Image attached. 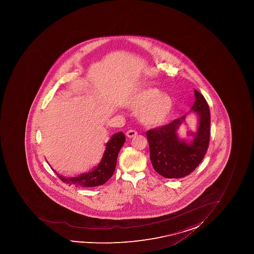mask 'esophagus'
<instances>
[{"label": "esophagus", "instance_id": "esophagus-1", "mask_svg": "<svg viewBox=\"0 0 254 254\" xmlns=\"http://www.w3.org/2000/svg\"><path fill=\"white\" fill-rule=\"evenodd\" d=\"M127 136L131 138V137H134V136H136L137 132H136L135 130H128V131H127Z\"/></svg>", "mask_w": 254, "mask_h": 254}]
</instances>
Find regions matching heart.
Wrapping results in <instances>:
<instances>
[{"label":"heart","instance_id":"heart-1","mask_svg":"<svg viewBox=\"0 0 254 254\" xmlns=\"http://www.w3.org/2000/svg\"><path fill=\"white\" fill-rule=\"evenodd\" d=\"M130 107L141 109L140 119L147 126H157L168 118L173 108V102L166 93H161L156 88H145L134 94L130 101Z\"/></svg>","mask_w":254,"mask_h":254}]
</instances>
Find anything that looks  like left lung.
<instances>
[{
    "label": "left lung",
    "instance_id": "1",
    "mask_svg": "<svg viewBox=\"0 0 254 254\" xmlns=\"http://www.w3.org/2000/svg\"><path fill=\"white\" fill-rule=\"evenodd\" d=\"M195 101L191 108L198 117V130L190 132L193 141L180 140L177 130L186 115L167 125L149 130L146 137L153 168L165 178L178 179L188 176L200 164L208 150L210 139V112L205 98L194 90Z\"/></svg>",
    "mask_w": 254,
    "mask_h": 254
}]
</instances>
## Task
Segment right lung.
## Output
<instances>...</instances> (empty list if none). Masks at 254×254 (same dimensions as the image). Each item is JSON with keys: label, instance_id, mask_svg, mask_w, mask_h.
<instances>
[{"label": "right lung", "instance_id": "right-lung-1", "mask_svg": "<svg viewBox=\"0 0 254 254\" xmlns=\"http://www.w3.org/2000/svg\"><path fill=\"white\" fill-rule=\"evenodd\" d=\"M125 141V135L122 131L114 134L108 143L106 144V150L100 163L90 172L82 174L77 177L71 178H65L59 174H57V176L64 183L76 187L91 188L102 186L105 184L114 173L118 153Z\"/></svg>", "mask_w": 254, "mask_h": 254}]
</instances>
